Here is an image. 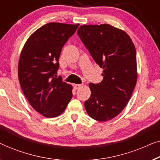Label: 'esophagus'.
Masks as SVG:
<instances>
[{"label": "esophagus", "instance_id": "34e87169", "mask_svg": "<svg viewBox=\"0 0 160 160\" xmlns=\"http://www.w3.org/2000/svg\"><path fill=\"white\" fill-rule=\"evenodd\" d=\"M82 84H75L74 85V88H75V89H78L80 87H82Z\"/></svg>", "mask_w": 160, "mask_h": 160}]
</instances>
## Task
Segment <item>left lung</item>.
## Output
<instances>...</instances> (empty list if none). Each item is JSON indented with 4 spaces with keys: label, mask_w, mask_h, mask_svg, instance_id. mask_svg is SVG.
<instances>
[{
    "label": "left lung",
    "mask_w": 160,
    "mask_h": 160,
    "mask_svg": "<svg viewBox=\"0 0 160 160\" xmlns=\"http://www.w3.org/2000/svg\"><path fill=\"white\" fill-rule=\"evenodd\" d=\"M78 34L95 62L103 69V80L89 83L87 113L105 122L118 116L128 104L137 82L136 48L130 36L108 24H84Z\"/></svg>",
    "instance_id": "left-lung-1"
}]
</instances>
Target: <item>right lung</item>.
<instances>
[{"label": "right lung", "instance_id": "obj_1", "mask_svg": "<svg viewBox=\"0 0 160 160\" xmlns=\"http://www.w3.org/2000/svg\"><path fill=\"white\" fill-rule=\"evenodd\" d=\"M78 26L45 24L29 37L20 53L18 76L22 91L33 109L46 118L60 115L72 98V86L55 77L63 46Z\"/></svg>", "mask_w": 160, "mask_h": 160}]
</instances>
